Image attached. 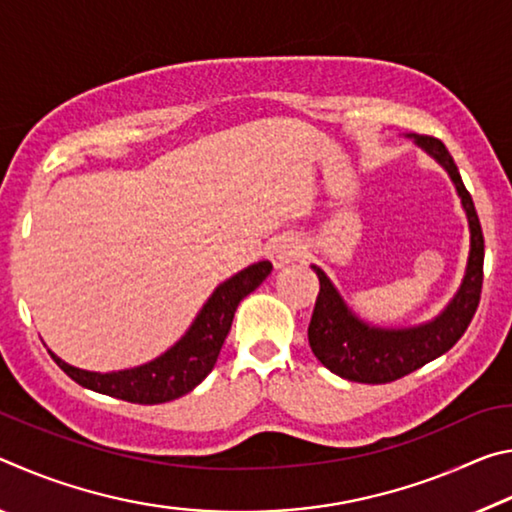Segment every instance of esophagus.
Segmentation results:
<instances>
[{"instance_id":"esophagus-1","label":"esophagus","mask_w":512,"mask_h":512,"mask_svg":"<svg viewBox=\"0 0 512 512\" xmlns=\"http://www.w3.org/2000/svg\"><path fill=\"white\" fill-rule=\"evenodd\" d=\"M268 259H271L275 268L287 266L289 262H293L300 255V241L293 235H280L271 241L268 246Z\"/></svg>"}]
</instances>
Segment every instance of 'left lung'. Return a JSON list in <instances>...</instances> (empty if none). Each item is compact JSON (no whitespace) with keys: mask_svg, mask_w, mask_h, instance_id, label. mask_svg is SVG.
<instances>
[{"mask_svg":"<svg viewBox=\"0 0 512 512\" xmlns=\"http://www.w3.org/2000/svg\"><path fill=\"white\" fill-rule=\"evenodd\" d=\"M406 137L431 155L452 178L467 216V228H470V255H467L461 287L445 309L427 323L411 327H381L366 323L350 309L323 268L311 264L320 282V293L309 323L311 352L334 375L359 381V384H388V381L409 375V372L422 368L424 363L452 350L465 334L481 298L483 232L472 196L465 189L454 158L443 142L415 133Z\"/></svg>","mask_w":512,"mask_h":512,"instance_id":"obj_1","label":"left lung"}]
</instances>
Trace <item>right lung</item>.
Returning <instances> with one entry per match:
<instances>
[{
    "mask_svg": "<svg viewBox=\"0 0 512 512\" xmlns=\"http://www.w3.org/2000/svg\"><path fill=\"white\" fill-rule=\"evenodd\" d=\"M271 271L273 264L264 259V262L250 264L244 271L221 282L198 311L187 332L167 352L142 363V366L92 372L72 366L51 350L49 354L65 375L94 393L133 404H162L178 400V397L194 391L210 375L216 359H219L225 336L230 332L239 302L248 293H253L271 275Z\"/></svg>",
    "mask_w": 512,
    "mask_h": 512,
    "instance_id": "add662e5",
    "label": "right lung"
}]
</instances>
